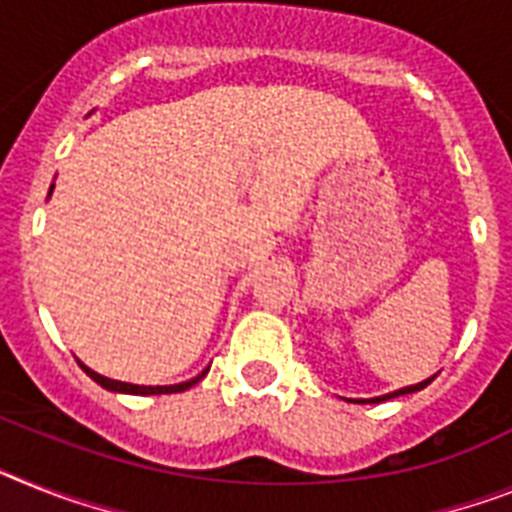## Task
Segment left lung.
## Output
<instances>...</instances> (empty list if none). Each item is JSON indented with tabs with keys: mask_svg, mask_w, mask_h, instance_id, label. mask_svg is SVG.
<instances>
[{
	"mask_svg": "<svg viewBox=\"0 0 512 512\" xmlns=\"http://www.w3.org/2000/svg\"><path fill=\"white\" fill-rule=\"evenodd\" d=\"M424 385H429V380L419 382V385H409V388H401L395 390V393H388V395H380V398H367V401H359V403H380V401H388V398H398V395H406V393H416V390H422Z\"/></svg>",
	"mask_w": 512,
	"mask_h": 512,
	"instance_id": "1",
	"label": "left lung"
}]
</instances>
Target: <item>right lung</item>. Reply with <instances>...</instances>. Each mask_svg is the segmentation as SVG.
Instances as JSON below:
<instances>
[{"label": "right lung", "mask_w": 512, "mask_h": 512, "mask_svg": "<svg viewBox=\"0 0 512 512\" xmlns=\"http://www.w3.org/2000/svg\"><path fill=\"white\" fill-rule=\"evenodd\" d=\"M51 190H54V184H51ZM51 190H49V195H51ZM80 367L85 369V375L90 377V380H96L98 385H101V388H106V390H114V393H132V395H161V393H182V390H187V388H192V385H195V382H200L203 380L205 375H208V369H205L203 375H197V377H192V380H187V382H179V385H156V388H153V385H132V382H119V380H111V377H103V375H98V372H93V369H88L85 367V364H80Z\"/></svg>", "instance_id": "right-lung-1"}]
</instances>
